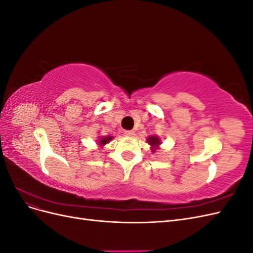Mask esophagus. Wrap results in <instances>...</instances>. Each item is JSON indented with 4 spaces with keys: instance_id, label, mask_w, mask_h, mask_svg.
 <instances>
[{
    "instance_id": "esophagus-1",
    "label": "esophagus",
    "mask_w": 253,
    "mask_h": 253,
    "mask_svg": "<svg viewBox=\"0 0 253 253\" xmlns=\"http://www.w3.org/2000/svg\"><path fill=\"white\" fill-rule=\"evenodd\" d=\"M125 136L126 137H134L135 136V132L134 131H125Z\"/></svg>"
}]
</instances>
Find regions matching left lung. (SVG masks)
<instances>
[{
  "instance_id": "left-lung-1",
  "label": "left lung",
  "mask_w": 253,
  "mask_h": 253,
  "mask_svg": "<svg viewBox=\"0 0 253 253\" xmlns=\"http://www.w3.org/2000/svg\"><path fill=\"white\" fill-rule=\"evenodd\" d=\"M147 142L151 145L152 153H155L157 150H159L160 144H162V140L157 136H149L147 138Z\"/></svg>"
}]
</instances>
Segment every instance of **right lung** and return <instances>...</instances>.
I'll return each mask as SVG.
<instances>
[{
	"instance_id": "1",
	"label": "right lung",
	"mask_w": 253,
	"mask_h": 253,
	"mask_svg": "<svg viewBox=\"0 0 253 253\" xmlns=\"http://www.w3.org/2000/svg\"><path fill=\"white\" fill-rule=\"evenodd\" d=\"M113 138H114V137H113V136H110V135H108V136H99L98 139H97L98 147H99V148H103L104 145H105L106 143H109Z\"/></svg>"
}]
</instances>
